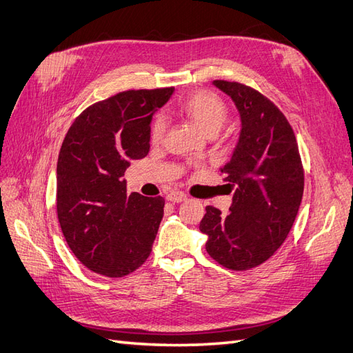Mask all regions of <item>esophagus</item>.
<instances>
[{
  "label": "esophagus",
  "mask_w": 353,
  "mask_h": 353,
  "mask_svg": "<svg viewBox=\"0 0 353 353\" xmlns=\"http://www.w3.org/2000/svg\"><path fill=\"white\" fill-rule=\"evenodd\" d=\"M166 199L172 203H181L187 200V196L184 193H179V191H170V193L166 196Z\"/></svg>",
  "instance_id": "esophagus-1"
}]
</instances>
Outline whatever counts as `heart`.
Here are the masks:
<instances>
[{"label": "heart", "mask_w": 353, "mask_h": 353, "mask_svg": "<svg viewBox=\"0 0 353 353\" xmlns=\"http://www.w3.org/2000/svg\"><path fill=\"white\" fill-rule=\"evenodd\" d=\"M183 112L188 119L193 121L206 135L218 134L227 121V105L216 94L210 91H197L181 104ZM166 132V119L163 116H156L152 125V141L159 143Z\"/></svg>", "instance_id": "heart-1"}]
</instances>
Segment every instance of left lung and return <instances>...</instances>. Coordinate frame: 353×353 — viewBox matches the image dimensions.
<instances>
[{
    "label": "left lung",
    "instance_id": "obj_1",
    "mask_svg": "<svg viewBox=\"0 0 353 353\" xmlns=\"http://www.w3.org/2000/svg\"><path fill=\"white\" fill-rule=\"evenodd\" d=\"M212 83L236 105L240 135L219 169L234 190L230 213L208 206L200 231L213 259L244 271L268 261L287 239L303 196V168L292 126L274 103L237 82Z\"/></svg>",
    "mask_w": 353,
    "mask_h": 353
}]
</instances>
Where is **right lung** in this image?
I'll return each instance as SVG.
<instances>
[{"label": "right lung", "mask_w": 353, "mask_h": 353, "mask_svg": "<svg viewBox=\"0 0 353 353\" xmlns=\"http://www.w3.org/2000/svg\"><path fill=\"white\" fill-rule=\"evenodd\" d=\"M174 88L123 91L83 110L57 160V216L70 250L88 270L119 279L145 262L165 200L126 194L123 174L150 150L153 114Z\"/></svg>", "instance_id": "1"}]
</instances>
